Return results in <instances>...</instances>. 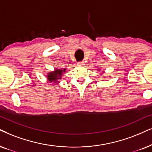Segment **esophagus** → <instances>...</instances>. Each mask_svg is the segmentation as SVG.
<instances>
[{"instance_id": "esophagus-1", "label": "esophagus", "mask_w": 152, "mask_h": 152, "mask_svg": "<svg viewBox=\"0 0 152 152\" xmlns=\"http://www.w3.org/2000/svg\"><path fill=\"white\" fill-rule=\"evenodd\" d=\"M83 65H84V62H83V61L77 63V66H83Z\"/></svg>"}]
</instances>
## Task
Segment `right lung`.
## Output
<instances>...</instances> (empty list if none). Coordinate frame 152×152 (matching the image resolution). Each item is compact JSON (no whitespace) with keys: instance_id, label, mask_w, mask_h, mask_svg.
Listing matches in <instances>:
<instances>
[{"instance_id":"right-lung-1","label":"right lung","mask_w":152,"mask_h":152,"mask_svg":"<svg viewBox=\"0 0 152 152\" xmlns=\"http://www.w3.org/2000/svg\"><path fill=\"white\" fill-rule=\"evenodd\" d=\"M64 69H55L53 72H50L48 74V78L49 81L50 82H57V80H60L62 78V73L65 72Z\"/></svg>"}]
</instances>
